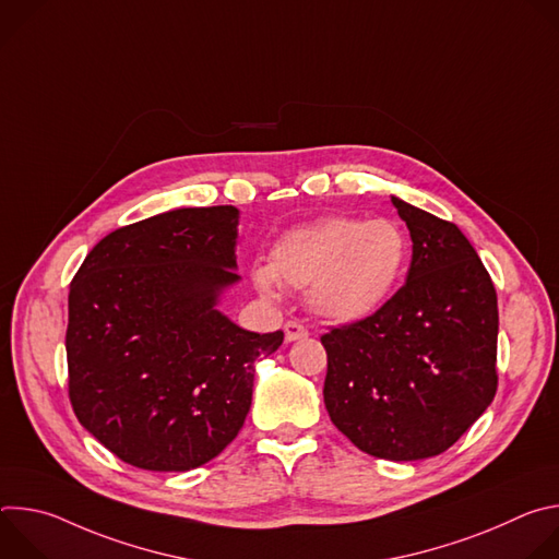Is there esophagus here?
<instances>
[{
	"label": "esophagus",
	"instance_id": "obj_1",
	"mask_svg": "<svg viewBox=\"0 0 559 559\" xmlns=\"http://www.w3.org/2000/svg\"><path fill=\"white\" fill-rule=\"evenodd\" d=\"M309 332L307 328L300 323V321H287L285 323V341L292 343V341H300V338H307Z\"/></svg>",
	"mask_w": 559,
	"mask_h": 559
}]
</instances>
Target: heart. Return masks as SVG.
<instances>
[{"label":"heart","mask_w":559,"mask_h":559,"mask_svg":"<svg viewBox=\"0 0 559 559\" xmlns=\"http://www.w3.org/2000/svg\"><path fill=\"white\" fill-rule=\"evenodd\" d=\"M407 263L409 238L397 221L328 216L283 234L270 265H257L252 281L270 298L278 296V281L307 287L316 313L356 323L391 298Z\"/></svg>","instance_id":"1"}]
</instances>
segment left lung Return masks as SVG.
Instances as JSON below:
<instances>
[{"instance_id":"1","label":"left lung","mask_w":559,"mask_h":559,"mask_svg":"<svg viewBox=\"0 0 559 559\" xmlns=\"http://www.w3.org/2000/svg\"><path fill=\"white\" fill-rule=\"evenodd\" d=\"M414 254L407 283L376 313L332 328L325 407L360 451L395 462L433 457L498 391V294L449 221L391 197Z\"/></svg>"}]
</instances>
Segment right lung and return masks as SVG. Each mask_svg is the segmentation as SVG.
<instances>
[{
	"mask_svg": "<svg viewBox=\"0 0 559 559\" xmlns=\"http://www.w3.org/2000/svg\"><path fill=\"white\" fill-rule=\"evenodd\" d=\"M234 205L179 207L104 236L70 281L68 395L119 460L190 471L241 431L254 365L283 332L254 334L216 309L238 281Z\"/></svg>",
	"mask_w": 559,
	"mask_h": 559,
	"instance_id": "1",
	"label": "right lung"
}]
</instances>
